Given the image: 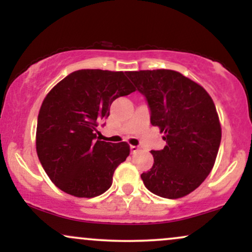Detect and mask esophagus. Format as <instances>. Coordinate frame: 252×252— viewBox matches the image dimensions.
Returning <instances> with one entry per match:
<instances>
[{"mask_svg": "<svg viewBox=\"0 0 252 252\" xmlns=\"http://www.w3.org/2000/svg\"><path fill=\"white\" fill-rule=\"evenodd\" d=\"M130 150H131L132 154H135L136 152H138V150H140V148H138L137 146H130Z\"/></svg>", "mask_w": 252, "mask_h": 252, "instance_id": "esophagus-1", "label": "esophagus"}]
</instances>
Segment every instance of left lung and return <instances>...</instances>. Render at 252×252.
Here are the masks:
<instances>
[{
	"label": "left lung",
	"mask_w": 252,
	"mask_h": 252,
	"mask_svg": "<svg viewBox=\"0 0 252 252\" xmlns=\"http://www.w3.org/2000/svg\"><path fill=\"white\" fill-rule=\"evenodd\" d=\"M126 76L144 94L150 123L163 132L166 146L152 150L154 163L142 173L154 194L178 199L202 184L215 166L221 140L216 105L207 91L173 70L132 71Z\"/></svg>",
	"instance_id": "1"
}]
</instances>
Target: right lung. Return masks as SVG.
I'll return each instance as SVG.
<instances>
[{
    "instance_id": "right-lung-1",
    "label": "right lung",
    "mask_w": 252,
    "mask_h": 252,
    "mask_svg": "<svg viewBox=\"0 0 252 252\" xmlns=\"http://www.w3.org/2000/svg\"><path fill=\"white\" fill-rule=\"evenodd\" d=\"M123 72H72L47 94L36 126V153L51 181L67 194L94 198L110 189L126 142L97 140L99 121L118 97L135 91Z\"/></svg>"
}]
</instances>
